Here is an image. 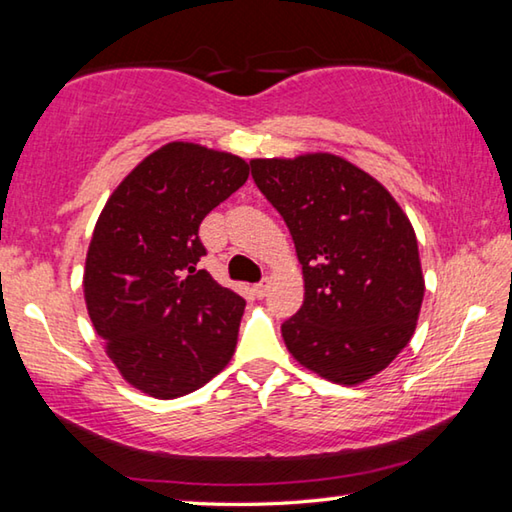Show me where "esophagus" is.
I'll return each mask as SVG.
<instances>
[{
    "mask_svg": "<svg viewBox=\"0 0 512 512\" xmlns=\"http://www.w3.org/2000/svg\"><path fill=\"white\" fill-rule=\"evenodd\" d=\"M268 287H271V282H268V277H266V280H262V282L255 284V287H253L255 296H257V298H264L266 293H268Z\"/></svg>",
    "mask_w": 512,
    "mask_h": 512,
    "instance_id": "34e87169",
    "label": "esophagus"
}]
</instances>
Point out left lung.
Returning a JSON list of instances; mask_svg holds the SVG:
<instances>
[{"instance_id": "1", "label": "left lung", "mask_w": 512, "mask_h": 512, "mask_svg": "<svg viewBox=\"0 0 512 512\" xmlns=\"http://www.w3.org/2000/svg\"><path fill=\"white\" fill-rule=\"evenodd\" d=\"M296 244L305 302L282 325L302 368L357 386L413 339L424 275L409 216L391 192L334 153L250 160Z\"/></svg>"}]
</instances>
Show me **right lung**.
<instances>
[{"instance_id":"1","label":"right lung","mask_w":512,"mask_h":512,"mask_svg":"<svg viewBox=\"0 0 512 512\" xmlns=\"http://www.w3.org/2000/svg\"><path fill=\"white\" fill-rule=\"evenodd\" d=\"M248 173L239 155L169 142L121 180L94 225L85 307L121 379L155 400L198 391L235 354L246 302L196 268L198 225Z\"/></svg>"}]
</instances>
